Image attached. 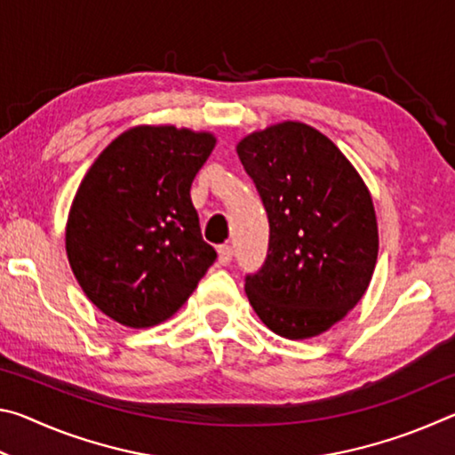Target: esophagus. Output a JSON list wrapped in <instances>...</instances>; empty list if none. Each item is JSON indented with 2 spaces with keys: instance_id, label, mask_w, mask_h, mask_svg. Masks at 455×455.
<instances>
[{
  "instance_id": "esophagus-1",
  "label": "esophagus",
  "mask_w": 455,
  "mask_h": 455,
  "mask_svg": "<svg viewBox=\"0 0 455 455\" xmlns=\"http://www.w3.org/2000/svg\"><path fill=\"white\" fill-rule=\"evenodd\" d=\"M230 260H233V249H230L228 244H220L219 246V263L222 267L230 265Z\"/></svg>"
}]
</instances>
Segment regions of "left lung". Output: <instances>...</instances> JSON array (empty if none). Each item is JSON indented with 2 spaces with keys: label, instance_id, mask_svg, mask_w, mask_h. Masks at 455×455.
<instances>
[{
  "label": "left lung",
  "instance_id": "8db88e82",
  "mask_svg": "<svg viewBox=\"0 0 455 455\" xmlns=\"http://www.w3.org/2000/svg\"><path fill=\"white\" fill-rule=\"evenodd\" d=\"M236 152L268 217L267 259L244 276L246 297L276 335H319L371 281L379 249L371 195L343 152L303 122L252 132Z\"/></svg>",
  "mask_w": 455,
  "mask_h": 455
}]
</instances>
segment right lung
<instances>
[{
    "instance_id": "obj_1",
    "label": "right lung",
    "mask_w": 455,
    "mask_h": 455,
    "mask_svg": "<svg viewBox=\"0 0 455 455\" xmlns=\"http://www.w3.org/2000/svg\"><path fill=\"white\" fill-rule=\"evenodd\" d=\"M214 144L209 132L136 126L84 176L66 252L82 291L110 319L134 329L166 321L217 259L190 200Z\"/></svg>"
}]
</instances>
